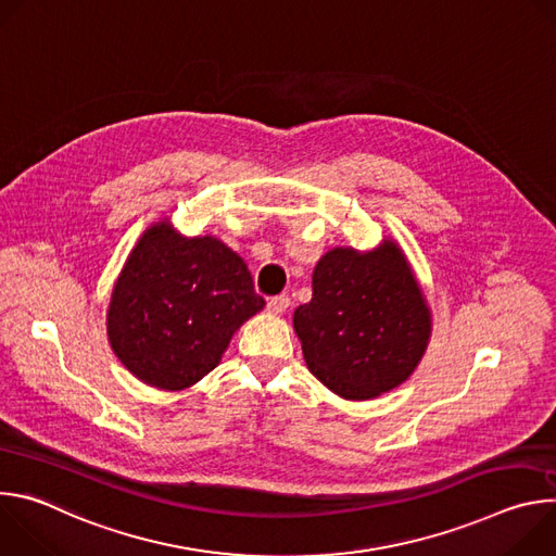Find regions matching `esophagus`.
Segmentation results:
<instances>
[{"instance_id": "esophagus-1", "label": "esophagus", "mask_w": 556, "mask_h": 556, "mask_svg": "<svg viewBox=\"0 0 556 556\" xmlns=\"http://www.w3.org/2000/svg\"><path fill=\"white\" fill-rule=\"evenodd\" d=\"M288 305H290V296L288 294H279V296H273L266 307L273 314H283L288 309Z\"/></svg>"}]
</instances>
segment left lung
<instances>
[{
    "instance_id": "obj_1",
    "label": "left lung",
    "mask_w": 556,
    "mask_h": 556,
    "mask_svg": "<svg viewBox=\"0 0 556 556\" xmlns=\"http://www.w3.org/2000/svg\"><path fill=\"white\" fill-rule=\"evenodd\" d=\"M292 326L316 378L345 401H371L422 361L431 309L401 247L382 240L369 253L328 251Z\"/></svg>"
}]
</instances>
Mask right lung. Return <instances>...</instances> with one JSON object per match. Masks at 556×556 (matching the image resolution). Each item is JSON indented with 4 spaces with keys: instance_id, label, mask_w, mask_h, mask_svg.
<instances>
[{
    "instance_id": "obj_1",
    "label": "right lung",
    "mask_w": 556,
    "mask_h": 556,
    "mask_svg": "<svg viewBox=\"0 0 556 556\" xmlns=\"http://www.w3.org/2000/svg\"><path fill=\"white\" fill-rule=\"evenodd\" d=\"M264 305L240 255L163 219L140 235L114 283L108 339L138 380L180 391L219 365L237 328Z\"/></svg>"
}]
</instances>
